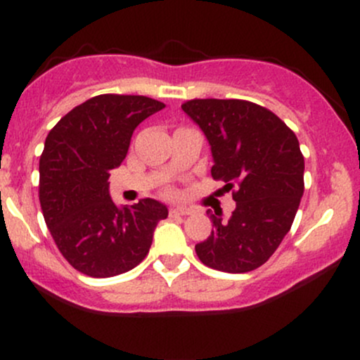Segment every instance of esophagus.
I'll return each mask as SVG.
<instances>
[{"label": "esophagus", "instance_id": "esophagus-1", "mask_svg": "<svg viewBox=\"0 0 360 360\" xmlns=\"http://www.w3.org/2000/svg\"><path fill=\"white\" fill-rule=\"evenodd\" d=\"M193 213L191 208H188V206H172L171 210H169V214L171 217H183V214H189Z\"/></svg>", "mask_w": 360, "mask_h": 360}]
</instances>
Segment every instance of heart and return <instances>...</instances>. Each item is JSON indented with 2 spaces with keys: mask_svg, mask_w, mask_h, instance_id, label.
Masks as SVG:
<instances>
[{
  "mask_svg": "<svg viewBox=\"0 0 360 360\" xmlns=\"http://www.w3.org/2000/svg\"><path fill=\"white\" fill-rule=\"evenodd\" d=\"M167 193H171V191H167Z\"/></svg>",
  "mask_w": 360,
  "mask_h": 360,
  "instance_id": "heart-1",
  "label": "heart"
}]
</instances>
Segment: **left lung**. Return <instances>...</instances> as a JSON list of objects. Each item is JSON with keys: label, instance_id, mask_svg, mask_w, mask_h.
I'll return each instance as SVG.
<instances>
[{"label": "left lung", "instance_id": "obj_1", "mask_svg": "<svg viewBox=\"0 0 360 360\" xmlns=\"http://www.w3.org/2000/svg\"><path fill=\"white\" fill-rule=\"evenodd\" d=\"M212 146L213 179L233 189L229 221L208 210L214 230L198 243L212 269L242 274L267 262L291 229L304 191V157L278 115L245 100H189L181 105Z\"/></svg>", "mask_w": 360, "mask_h": 360}]
</instances>
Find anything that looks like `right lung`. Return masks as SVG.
I'll return each mask as SVG.
<instances>
[{
  "instance_id": "right-lung-1",
  "label": "right lung",
  "mask_w": 360,
  "mask_h": 360,
  "mask_svg": "<svg viewBox=\"0 0 360 360\" xmlns=\"http://www.w3.org/2000/svg\"><path fill=\"white\" fill-rule=\"evenodd\" d=\"M166 108L147 96L100 94L62 117L40 155L39 200L57 249L76 271L111 278L139 266L157 223L159 201L118 208L110 198V171L127 157L139 123Z\"/></svg>"
}]
</instances>
